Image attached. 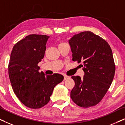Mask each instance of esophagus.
I'll list each match as a JSON object with an SVG mask.
<instances>
[{"label":"esophagus","mask_w":125,"mask_h":125,"mask_svg":"<svg viewBox=\"0 0 125 125\" xmlns=\"http://www.w3.org/2000/svg\"><path fill=\"white\" fill-rule=\"evenodd\" d=\"M69 78H70V77L69 76H67V75H64V80H66L67 79Z\"/></svg>","instance_id":"esophagus-1"}]
</instances>
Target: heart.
<instances>
[{"label": "heart", "instance_id": "1", "mask_svg": "<svg viewBox=\"0 0 125 125\" xmlns=\"http://www.w3.org/2000/svg\"><path fill=\"white\" fill-rule=\"evenodd\" d=\"M66 44V43H65V42H60V43H59V45H63V44Z\"/></svg>", "mask_w": 125, "mask_h": 125}]
</instances>
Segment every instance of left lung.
<instances>
[{
    "label": "left lung",
    "mask_w": 125,
    "mask_h": 125,
    "mask_svg": "<svg viewBox=\"0 0 125 125\" xmlns=\"http://www.w3.org/2000/svg\"><path fill=\"white\" fill-rule=\"evenodd\" d=\"M73 61L83 62V78L72 76L75 85L70 97L78 106L97 104L110 87L115 75L113 52L106 41L89 31L75 34L69 41Z\"/></svg>",
    "instance_id": "1"
}]
</instances>
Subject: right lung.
<instances>
[{"label": "right lung", "instance_id": "add662e5", "mask_svg": "<svg viewBox=\"0 0 125 125\" xmlns=\"http://www.w3.org/2000/svg\"><path fill=\"white\" fill-rule=\"evenodd\" d=\"M50 37L30 34L14 45L9 63V75L14 92L25 106L42 108L50 100L53 88L63 80L59 74L45 75L39 72Z\"/></svg>", "mask_w": 125, "mask_h": 125}]
</instances>
